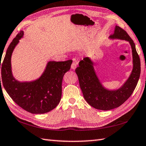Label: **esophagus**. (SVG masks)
<instances>
[{
    "label": "esophagus",
    "instance_id": "1",
    "mask_svg": "<svg viewBox=\"0 0 146 146\" xmlns=\"http://www.w3.org/2000/svg\"><path fill=\"white\" fill-rule=\"evenodd\" d=\"M77 63H76V62H73V63L72 64V65H71V69H73V70L76 69V68L77 67Z\"/></svg>",
    "mask_w": 146,
    "mask_h": 146
}]
</instances>
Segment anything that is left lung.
<instances>
[{
  "mask_svg": "<svg viewBox=\"0 0 146 146\" xmlns=\"http://www.w3.org/2000/svg\"><path fill=\"white\" fill-rule=\"evenodd\" d=\"M109 39L127 41L132 50V69L127 80L119 88L110 89L103 85L96 74L94 62L89 57L80 61L76 73L84 98L94 108L108 111L118 108L127 100L136 87L141 74V61L135 44L124 30L115 25Z\"/></svg>",
  "mask_w": 146,
  "mask_h": 146,
  "instance_id": "1",
  "label": "left lung"
}]
</instances>
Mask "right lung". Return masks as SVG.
Wrapping results in <instances>:
<instances>
[{"instance_id":"right-lung-1","label":"right lung","mask_w":146,"mask_h":146,"mask_svg":"<svg viewBox=\"0 0 146 146\" xmlns=\"http://www.w3.org/2000/svg\"><path fill=\"white\" fill-rule=\"evenodd\" d=\"M24 34V31H21L6 51L1 67L3 86L21 108L32 114H44L56 108L60 102L63 76L70 69L72 60L48 61L38 78L31 81H19L13 76L11 58Z\"/></svg>"}]
</instances>
